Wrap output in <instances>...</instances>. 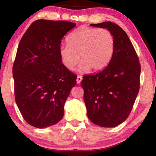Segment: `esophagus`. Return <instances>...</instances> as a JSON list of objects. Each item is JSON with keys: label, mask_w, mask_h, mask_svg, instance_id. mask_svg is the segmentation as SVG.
Listing matches in <instances>:
<instances>
[{"label": "esophagus", "mask_w": 156, "mask_h": 156, "mask_svg": "<svg viewBox=\"0 0 156 156\" xmlns=\"http://www.w3.org/2000/svg\"><path fill=\"white\" fill-rule=\"evenodd\" d=\"M82 76H78L77 77H76V83H77V84H80V82H82Z\"/></svg>", "instance_id": "1"}]
</instances>
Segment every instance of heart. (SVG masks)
Segmentation results:
<instances>
[{"mask_svg":"<svg viewBox=\"0 0 156 156\" xmlns=\"http://www.w3.org/2000/svg\"><path fill=\"white\" fill-rule=\"evenodd\" d=\"M67 43L59 47V54L69 71H73L80 59L82 71H101L110 62L115 49L114 37L109 30L87 26L72 32L67 37Z\"/></svg>","mask_w":156,"mask_h":156,"instance_id":"b5f03b06","label":"heart"}]
</instances>
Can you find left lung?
I'll return each instance as SVG.
<instances>
[{
    "instance_id": "left-lung-1",
    "label": "left lung",
    "mask_w": 156,
    "mask_h": 156,
    "mask_svg": "<svg viewBox=\"0 0 156 156\" xmlns=\"http://www.w3.org/2000/svg\"><path fill=\"white\" fill-rule=\"evenodd\" d=\"M106 28L114 37L115 49L109 64L82 81L87 116L101 127L112 128L128 118L140 87V65L134 48L123 30L112 22L91 24Z\"/></svg>"
}]
</instances>
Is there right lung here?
<instances>
[{
	"label": "right lung",
	"instance_id": "add662e5",
	"mask_svg": "<svg viewBox=\"0 0 156 156\" xmlns=\"http://www.w3.org/2000/svg\"><path fill=\"white\" fill-rule=\"evenodd\" d=\"M74 23L37 20L21 38L12 67L15 98L27 123L38 129L56 124L76 76L66 68L59 54L61 40Z\"/></svg>",
	"mask_w": 156,
	"mask_h": 156
}]
</instances>
